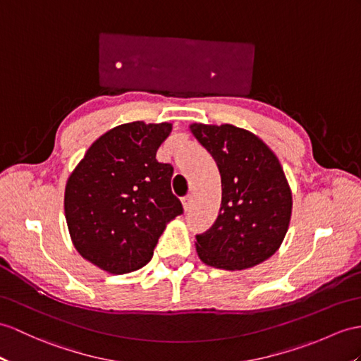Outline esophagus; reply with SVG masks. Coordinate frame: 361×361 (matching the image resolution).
I'll use <instances>...</instances> for the list:
<instances>
[{"mask_svg": "<svg viewBox=\"0 0 361 361\" xmlns=\"http://www.w3.org/2000/svg\"><path fill=\"white\" fill-rule=\"evenodd\" d=\"M182 205H183V211H188L191 208V196H187L182 199Z\"/></svg>", "mask_w": 361, "mask_h": 361, "instance_id": "1", "label": "esophagus"}]
</instances>
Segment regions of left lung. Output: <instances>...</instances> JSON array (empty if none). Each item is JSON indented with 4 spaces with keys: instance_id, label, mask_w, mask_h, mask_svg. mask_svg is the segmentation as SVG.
Returning <instances> with one entry per match:
<instances>
[{
    "instance_id": "8db88e82",
    "label": "left lung",
    "mask_w": 361,
    "mask_h": 361,
    "mask_svg": "<svg viewBox=\"0 0 361 361\" xmlns=\"http://www.w3.org/2000/svg\"><path fill=\"white\" fill-rule=\"evenodd\" d=\"M221 173L222 202L213 226L196 235L199 259L235 271L265 262L282 245L293 192L274 152L248 130L231 124H191Z\"/></svg>"
}]
</instances>
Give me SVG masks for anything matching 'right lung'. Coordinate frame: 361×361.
I'll return each instance as SVG.
<instances>
[{"instance_id": "obj_1", "label": "right lung", "mask_w": 361, "mask_h": 361, "mask_svg": "<svg viewBox=\"0 0 361 361\" xmlns=\"http://www.w3.org/2000/svg\"><path fill=\"white\" fill-rule=\"evenodd\" d=\"M173 124L128 122L85 152L64 192L70 239L81 256L109 274L145 267L166 224L182 214L171 192L173 166L156 159Z\"/></svg>"}]
</instances>
